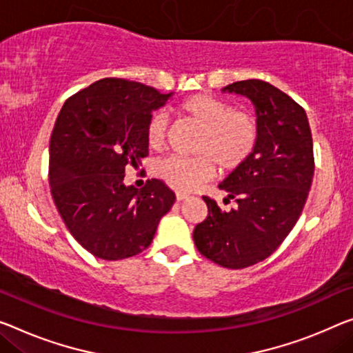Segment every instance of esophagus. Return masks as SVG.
<instances>
[{"mask_svg": "<svg viewBox=\"0 0 353 353\" xmlns=\"http://www.w3.org/2000/svg\"><path fill=\"white\" fill-rule=\"evenodd\" d=\"M186 199H189V194L176 191V200H178V202H181V200H186Z\"/></svg>", "mask_w": 353, "mask_h": 353, "instance_id": "obj_1", "label": "esophagus"}]
</instances>
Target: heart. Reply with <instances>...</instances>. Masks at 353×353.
I'll return each mask as SVG.
<instances>
[{
    "label": "heart",
    "mask_w": 353,
    "mask_h": 353,
    "mask_svg": "<svg viewBox=\"0 0 353 353\" xmlns=\"http://www.w3.org/2000/svg\"><path fill=\"white\" fill-rule=\"evenodd\" d=\"M183 115L203 129L197 143L199 158L170 156L161 161L156 173L170 186L180 191H192L214 175L216 161L221 169L233 170L252 154L257 145L259 126L256 118L245 112H233L229 102L210 94H195L180 105ZM169 132V118L158 112L150 117L145 128L146 143L150 148L164 146Z\"/></svg>",
    "instance_id": "1"
}]
</instances>
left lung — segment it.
<instances>
[{"mask_svg":"<svg viewBox=\"0 0 353 353\" xmlns=\"http://www.w3.org/2000/svg\"><path fill=\"white\" fill-rule=\"evenodd\" d=\"M222 93L248 97L256 110L257 145L219 189L236 207L224 211L205 197L207 219L195 225L199 252L221 267L240 270L271 256L294 229L314 175L312 135L306 112L262 80H243Z\"/></svg>","mask_w":353,"mask_h":353,"instance_id":"left-lung-1","label":"left lung"}]
</instances>
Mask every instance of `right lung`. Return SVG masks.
Instances as JSON below:
<instances>
[{"label":"right lung","mask_w":353,"mask_h":353,"mask_svg":"<svg viewBox=\"0 0 353 353\" xmlns=\"http://www.w3.org/2000/svg\"><path fill=\"white\" fill-rule=\"evenodd\" d=\"M175 93L124 79H102L64 102L50 139L48 181L58 213L75 240L94 257L121 260L153 241L175 203L164 183L124 184V169L148 154L151 113Z\"/></svg>","instance_id":"1"}]
</instances>
